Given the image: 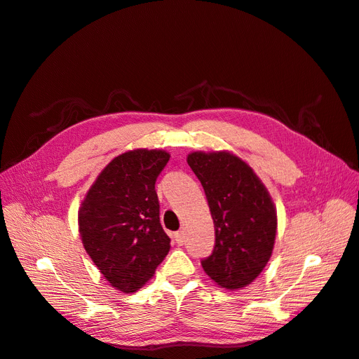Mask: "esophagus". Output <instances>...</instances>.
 <instances>
[{
	"mask_svg": "<svg viewBox=\"0 0 359 359\" xmlns=\"http://www.w3.org/2000/svg\"><path fill=\"white\" fill-rule=\"evenodd\" d=\"M175 241H177L180 246L184 245V241H186V232H184V231L175 232Z\"/></svg>",
	"mask_w": 359,
	"mask_h": 359,
	"instance_id": "34e87169",
	"label": "esophagus"
}]
</instances>
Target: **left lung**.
<instances>
[{"instance_id":"obj_1","label":"left lung","mask_w":359,"mask_h":359,"mask_svg":"<svg viewBox=\"0 0 359 359\" xmlns=\"http://www.w3.org/2000/svg\"><path fill=\"white\" fill-rule=\"evenodd\" d=\"M187 163L201 181L215 224L205 273L225 290L254 283L272 257L278 216L269 190L246 161L229 151H195Z\"/></svg>"}]
</instances>
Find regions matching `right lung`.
<instances>
[{
  "label": "right lung",
  "instance_id": "obj_1",
  "mask_svg": "<svg viewBox=\"0 0 359 359\" xmlns=\"http://www.w3.org/2000/svg\"><path fill=\"white\" fill-rule=\"evenodd\" d=\"M170 154L131 149L114 157L87 190L79 208L83 246L104 279L135 293L166 258L170 238L160 224L156 181Z\"/></svg>",
  "mask_w": 359,
  "mask_h": 359
}]
</instances>
